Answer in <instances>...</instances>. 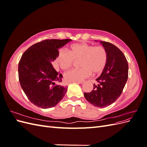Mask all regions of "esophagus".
Masks as SVG:
<instances>
[{
	"label": "esophagus",
	"mask_w": 147,
	"mask_h": 147,
	"mask_svg": "<svg viewBox=\"0 0 147 147\" xmlns=\"http://www.w3.org/2000/svg\"><path fill=\"white\" fill-rule=\"evenodd\" d=\"M83 82H84V80L80 81V82H77V83H79V84H82V83H83Z\"/></svg>",
	"instance_id": "esophagus-1"
}]
</instances>
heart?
Wrapping results in <instances>:
<instances>
[{"label": "heart", "instance_id": "obj_1", "mask_svg": "<svg viewBox=\"0 0 147 147\" xmlns=\"http://www.w3.org/2000/svg\"><path fill=\"white\" fill-rule=\"evenodd\" d=\"M68 51L61 50L56 59V63L64 70L72 67L74 60L78 61L80 68L70 70L64 74V79L67 82H80L94 75L100 74L104 70L108 59L105 48L102 46H94L82 42L72 44Z\"/></svg>", "mask_w": 147, "mask_h": 147}]
</instances>
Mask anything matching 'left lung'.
I'll return each mask as SVG.
<instances>
[{"instance_id": "8db88e82", "label": "left lung", "mask_w": 147, "mask_h": 147, "mask_svg": "<svg viewBox=\"0 0 147 147\" xmlns=\"http://www.w3.org/2000/svg\"><path fill=\"white\" fill-rule=\"evenodd\" d=\"M107 52L108 59L97 86L90 92H84L88 102L97 107H107L121 96L128 78V63L123 53L112 43L101 42Z\"/></svg>"}]
</instances>
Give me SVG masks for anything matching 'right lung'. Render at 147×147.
<instances>
[{
	"label": "right lung",
	"mask_w": 147,
	"mask_h": 147,
	"mask_svg": "<svg viewBox=\"0 0 147 147\" xmlns=\"http://www.w3.org/2000/svg\"><path fill=\"white\" fill-rule=\"evenodd\" d=\"M71 39H47L30 47L22 55L18 64L21 86L33 104L42 109L56 106L64 97L67 86L57 84L63 75L52 63L58 49Z\"/></svg>",
	"instance_id": "obj_1"
}]
</instances>
